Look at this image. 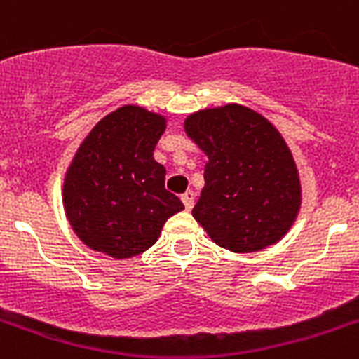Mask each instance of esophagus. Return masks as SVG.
I'll return each mask as SVG.
<instances>
[{
	"instance_id": "obj_1",
	"label": "esophagus",
	"mask_w": 359,
	"mask_h": 359,
	"mask_svg": "<svg viewBox=\"0 0 359 359\" xmlns=\"http://www.w3.org/2000/svg\"><path fill=\"white\" fill-rule=\"evenodd\" d=\"M182 202H183V205H185V209H193V205H194L193 191H187L185 194H182Z\"/></svg>"
}]
</instances>
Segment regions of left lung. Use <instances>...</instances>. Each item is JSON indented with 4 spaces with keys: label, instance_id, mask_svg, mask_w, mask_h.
Returning a JSON list of instances; mask_svg holds the SVG:
<instances>
[{
    "label": "left lung",
    "instance_id": "obj_1",
    "mask_svg": "<svg viewBox=\"0 0 359 359\" xmlns=\"http://www.w3.org/2000/svg\"><path fill=\"white\" fill-rule=\"evenodd\" d=\"M208 156L205 187L193 217L231 252H257L287 233L300 208V182L280 131L248 107L229 103L185 120Z\"/></svg>",
    "mask_w": 359,
    "mask_h": 359
}]
</instances>
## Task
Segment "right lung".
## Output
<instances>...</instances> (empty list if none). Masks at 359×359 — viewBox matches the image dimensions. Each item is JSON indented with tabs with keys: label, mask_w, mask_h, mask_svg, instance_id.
<instances>
[{
	"label": "right lung",
	"mask_w": 359,
	"mask_h": 359,
	"mask_svg": "<svg viewBox=\"0 0 359 359\" xmlns=\"http://www.w3.org/2000/svg\"><path fill=\"white\" fill-rule=\"evenodd\" d=\"M166 120L137 105L107 114L79 146L66 172L62 202L72 229L93 250L116 259L156 245L163 224L183 209L165 189L154 159Z\"/></svg>",
	"instance_id": "add662e5"
}]
</instances>
